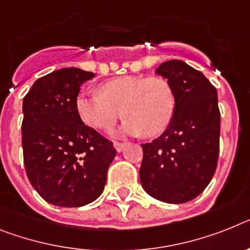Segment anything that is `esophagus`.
Returning <instances> with one entry per match:
<instances>
[{
    "mask_svg": "<svg viewBox=\"0 0 250 250\" xmlns=\"http://www.w3.org/2000/svg\"><path fill=\"white\" fill-rule=\"evenodd\" d=\"M114 147H115V150L118 151V152H121L122 150H123V148H125V144H123V142H118V141H114Z\"/></svg>",
    "mask_w": 250,
    "mask_h": 250,
    "instance_id": "34e87169",
    "label": "esophagus"
}]
</instances>
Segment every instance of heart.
I'll use <instances>...</instances> for the list:
<instances>
[{
	"label": "heart",
	"mask_w": 250,
	"mask_h": 250,
	"mask_svg": "<svg viewBox=\"0 0 250 250\" xmlns=\"http://www.w3.org/2000/svg\"><path fill=\"white\" fill-rule=\"evenodd\" d=\"M98 91L99 95L81 94L76 99L81 121L98 131L112 129L123 114L125 133L155 137L169 127L177 108L173 86L160 76L117 77Z\"/></svg>",
	"instance_id": "b5f03b06"
}]
</instances>
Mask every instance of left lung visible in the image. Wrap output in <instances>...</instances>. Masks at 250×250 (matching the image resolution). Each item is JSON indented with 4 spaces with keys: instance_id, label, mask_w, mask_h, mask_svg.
I'll list each match as a JSON object with an SVG mask.
<instances>
[{
    "instance_id": "obj_1",
    "label": "left lung",
    "mask_w": 250,
    "mask_h": 250,
    "mask_svg": "<svg viewBox=\"0 0 250 250\" xmlns=\"http://www.w3.org/2000/svg\"><path fill=\"white\" fill-rule=\"evenodd\" d=\"M156 73L173 86L177 108L164 133L141 145L140 179L144 189L156 200L184 203L200 196L217 167V90L202 72L183 61H167Z\"/></svg>"
}]
</instances>
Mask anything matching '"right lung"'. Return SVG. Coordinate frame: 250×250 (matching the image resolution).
<instances>
[{
    "instance_id": "1",
    "label": "right lung",
    "mask_w": 250,
    "mask_h": 250,
    "mask_svg": "<svg viewBox=\"0 0 250 250\" xmlns=\"http://www.w3.org/2000/svg\"><path fill=\"white\" fill-rule=\"evenodd\" d=\"M94 77L62 68L38 79L22 102L21 142L29 182L54 206L81 207L104 190L117 151L76 112L80 86Z\"/></svg>"
}]
</instances>
